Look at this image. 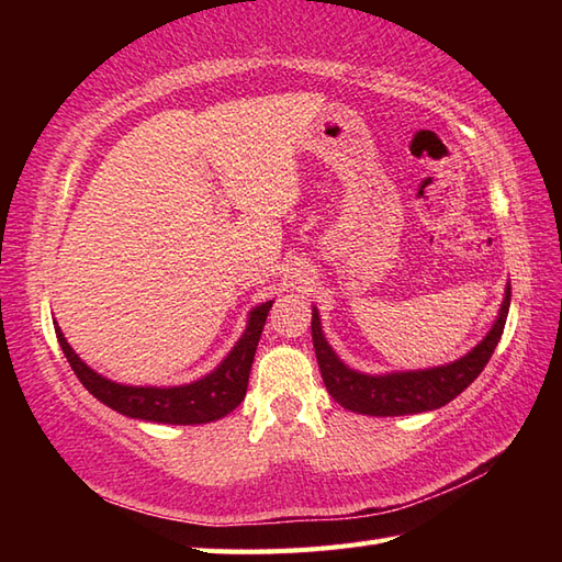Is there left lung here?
Returning a JSON list of instances; mask_svg holds the SVG:
<instances>
[{"label":"left lung","mask_w":562,"mask_h":562,"mask_svg":"<svg viewBox=\"0 0 562 562\" xmlns=\"http://www.w3.org/2000/svg\"><path fill=\"white\" fill-rule=\"evenodd\" d=\"M512 288L507 282L505 300L499 304V314L485 338L463 357L439 367L427 369H405V372H384L367 374L345 364L338 352L330 348L328 338L321 326L318 308L312 306V338L321 376L328 393L336 398L345 411L374 415V417H396L437 411L469 389L483 367L491 360L499 338H503L505 321L509 314Z\"/></svg>","instance_id":"1"}]
</instances>
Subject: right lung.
I'll use <instances>...</instances> for the list:
<instances>
[{
  "label": "right lung",
  "instance_id": "obj_1",
  "mask_svg": "<svg viewBox=\"0 0 562 562\" xmlns=\"http://www.w3.org/2000/svg\"><path fill=\"white\" fill-rule=\"evenodd\" d=\"M270 306L272 300L250 308L241 338L234 342L229 355L212 372L178 386H133L103 376L71 350L57 321H53V324L57 342L67 357L71 372L79 376L83 389L103 405H109V408L125 417H133V420L161 425H205L222 420L224 415H229L244 401L250 364H254Z\"/></svg>",
  "mask_w": 562,
  "mask_h": 562
}]
</instances>
